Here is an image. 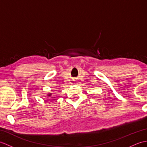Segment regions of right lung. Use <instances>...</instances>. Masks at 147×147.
I'll list each match as a JSON object with an SVG mask.
<instances>
[{
  "label": "right lung",
  "instance_id": "1",
  "mask_svg": "<svg viewBox=\"0 0 147 147\" xmlns=\"http://www.w3.org/2000/svg\"><path fill=\"white\" fill-rule=\"evenodd\" d=\"M51 94H49V96H51Z\"/></svg>",
  "mask_w": 147,
  "mask_h": 147
}]
</instances>
